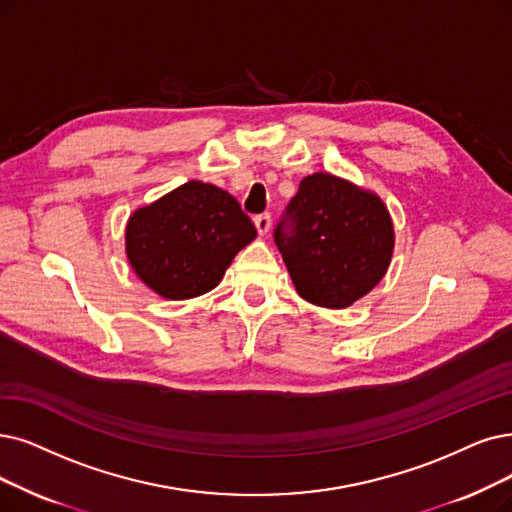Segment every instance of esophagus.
Returning <instances> with one entry per match:
<instances>
[{
	"label": "esophagus",
	"instance_id": "esophagus-1",
	"mask_svg": "<svg viewBox=\"0 0 512 512\" xmlns=\"http://www.w3.org/2000/svg\"><path fill=\"white\" fill-rule=\"evenodd\" d=\"M254 224L260 235H267L271 231V214H260L254 218Z\"/></svg>",
	"mask_w": 512,
	"mask_h": 512
}]
</instances>
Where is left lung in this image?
<instances>
[{"label": "left lung", "instance_id": "8db88e82", "mask_svg": "<svg viewBox=\"0 0 512 512\" xmlns=\"http://www.w3.org/2000/svg\"><path fill=\"white\" fill-rule=\"evenodd\" d=\"M275 243L300 298L323 309H346L386 275L395 227L374 191L315 172L300 180Z\"/></svg>", "mask_w": 512, "mask_h": 512}]
</instances>
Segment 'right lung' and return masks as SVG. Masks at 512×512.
Returning a JSON list of instances; mask_svg holds the SVG:
<instances>
[{
  "instance_id": "right-lung-1",
  "label": "right lung",
  "mask_w": 512,
  "mask_h": 512,
  "mask_svg": "<svg viewBox=\"0 0 512 512\" xmlns=\"http://www.w3.org/2000/svg\"><path fill=\"white\" fill-rule=\"evenodd\" d=\"M254 239L256 227L231 193L189 180L134 210L126 224V256L157 296L189 300L214 290Z\"/></svg>"
}]
</instances>
